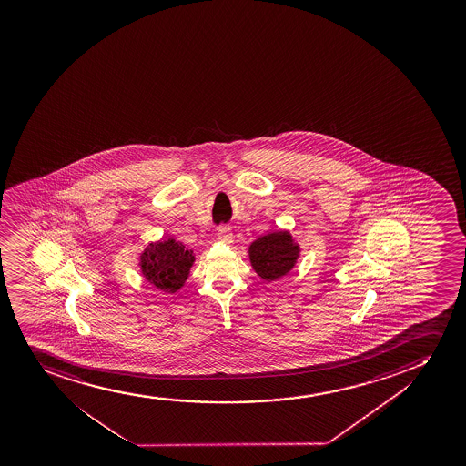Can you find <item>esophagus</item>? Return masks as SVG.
<instances>
[{"mask_svg": "<svg viewBox=\"0 0 466 466\" xmlns=\"http://www.w3.org/2000/svg\"><path fill=\"white\" fill-rule=\"evenodd\" d=\"M218 239L220 242H225V244H231L233 242V233H231L230 228L220 227L219 230H218Z\"/></svg>", "mask_w": 466, "mask_h": 466, "instance_id": "esophagus-1", "label": "esophagus"}]
</instances>
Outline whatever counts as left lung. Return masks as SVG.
<instances>
[{
	"label": "left lung",
	"mask_w": 466,
	"mask_h": 466,
	"mask_svg": "<svg viewBox=\"0 0 466 466\" xmlns=\"http://www.w3.org/2000/svg\"><path fill=\"white\" fill-rule=\"evenodd\" d=\"M299 252L289 230H277L259 236L248 246V259L259 279L275 281L295 268Z\"/></svg>",
	"instance_id": "obj_1"
}]
</instances>
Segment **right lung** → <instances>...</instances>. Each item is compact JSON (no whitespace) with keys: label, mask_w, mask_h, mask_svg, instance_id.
<instances>
[{"label":"right lung","mask_w":466,"mask_h":466,"mask_svg":"<svg viewBox=\"0 0 466 466\" xmlns=\"http://www.w3.org/2000/svg\"><path fill=\"white\" fill-rule=\"evenodd\" d=\"M196 261L193 250L174 238L149 242L139 253V272L147 283L165 294H176L187 283Z\"/></svg>","instance_id":"right-lung-1"}]
</instances>
